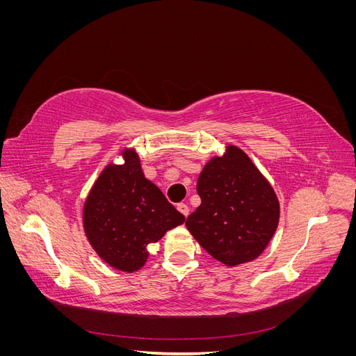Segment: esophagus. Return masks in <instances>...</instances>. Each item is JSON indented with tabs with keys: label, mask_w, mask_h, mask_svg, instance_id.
<instances>
[{
	"label": "esophagus",
	"mask_w": 356,
	"mask_h": 356,
	"mask_svg": "<svg viewBox=\"0 0 356 356\" xmlns=\"http://www.w3.org/2000/svg\"><path fill=\"white\" fill-rule=\"evenodd\" d=\"M177 209L182 213V215H184V217H188V213H190V209H188V207H187V204L186 203H179L178 204V207H177Z\"/></svg>",
	"instance_id": "obj_1"
}]
</instances>
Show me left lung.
Returning a JSON list of instances; mask_svg holds the SVG:
<instances>
[{"instance_id":"8db88e82","label":"left lung","mask_w":356,"mask_h":356,"mask_svg":"<svg viewBox=\"0 0 356 356\" xmlns=\"http://www.w3.org/2000/svg\"><path fill=\"white\" fill-rule=\"evenodd\" d=\"M200 207L186 225L215 260L233 267L252 261L273 238L279 200L273 187L239 147L212 157L197 179Z\"/></svg>"}]
</instances>
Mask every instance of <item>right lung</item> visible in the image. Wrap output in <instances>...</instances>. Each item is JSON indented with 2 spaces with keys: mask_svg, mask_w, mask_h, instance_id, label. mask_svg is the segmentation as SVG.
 <instances>
[{
  "mask_svg": "<svg viewBox=\"0 0 356 356\" xmlns=\"http://www.w3.org/2000/svg\"><path fill=\"white\" fill-rule=\"evenodd\" d=\"M123 165H106L83 208L86 238L102 260L120 272L141 268L149 243L186 220L160 188L147 179L134 148H123Z\"/></svg>",
  "mask_w": 356,
  "mask_h": 356,
  "instance_id": "1",
  "label": "right lung"
}]
</instances>
